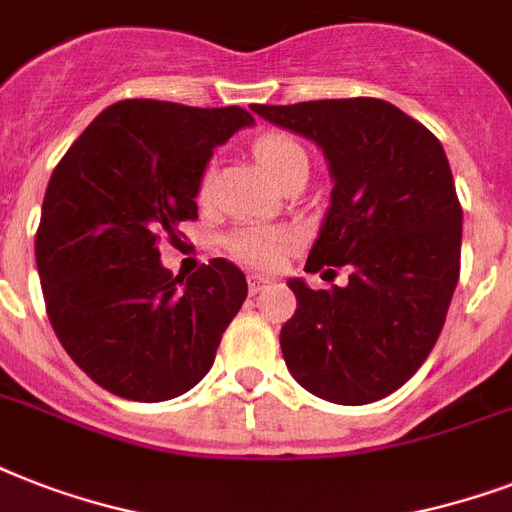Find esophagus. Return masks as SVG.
I'll return each instance as SVG.
<instances>
[{
  "mask_svg": "<svg viewBox=\"0 0 512 512\" xmlns=\"http://www.w3.org/2000/svg\"><path fill=\"white\" fill-rule=\"evenodd\" d=\"M247 284H249V295H257V292H263V289L271 287V279H265V276H260V273H249Z\"/></svg>",
  "mask_w": 512,
  "mask_h": 512,
  "instance_id": "esophagus-1",
  "label": "esophagus"
}]
</instances>
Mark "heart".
Wrapping results in <instances>:
<instances>
[{"label": "heart", "mask_w": 512, "mask_h": 512, "mask_svg": "<svg viewBox=\"0 0 512 512\" xmlns=\"http://www.w3.org/2000/svg\"><path fill=\"white\" fill-rule=\"evenodd\" d=\"M255 159L265 175L279 183L284 172L292 170L297 162H305V151L284 135H265L255 143ZM209 188H212V167H207L201 175V199L207 196ZM225 247L241 263L263 271H276L297 247V236L287 228H273V225H241L225 239Z\"/></svg>", "instance_id": "heart-1"}]
</instances>
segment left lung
<instances>
[{
	"instance_id": "obj_1",
	"label": "left lung",
	"mask_w": 512,
	"mask_h": 512,
	"mask_svg": "<svg viewBox=\"0 0 512 512\" xmlns=\"http://www.w3.org/2000/svg\"><path fill=\"white\" fill-rule=\"evenodd\" d=\"M313 140L335 180L305 271L348 265V284L289 281L295 316L281 353L305 390L332 404H372L430 356L460 279L462 207L444 146L377 98L252 106Z\"/></svg>"
}]
</instances>
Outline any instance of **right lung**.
<instances>
[{
    "label": "right lung",
    "instance_id": "add662e5",
    "mask_svg": "<svg viewBox=\"0 0 512 512\" xmlns=\"http://www.w3.org/2000/svg\"><path fill=\"white\" fill-rule=\"evenodd\" d=\"M252 124L239 106L119 100L52 172L36 231L44 305L60 345L108 393L167 401L215 361L247 279L223 257L172 276L159 239L199 217L212 148Z\"/></svg>",
    "mask_w": 512,
    "mask_h": 512
}]
</instances>
